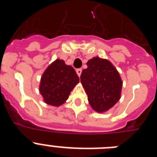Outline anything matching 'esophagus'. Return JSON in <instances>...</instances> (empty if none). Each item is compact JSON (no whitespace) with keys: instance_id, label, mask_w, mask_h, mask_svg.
Returning <instances> with one entry per match:
<instances>
[{"instance_id":"1","label":"esophagus","mask_w":157,"mask_h":157,"mask_svg":"<svg viewBox=\"0 0 157 157\" xmlns=\"http://www.w3.org/2000/svg\"><path fill=\"white\" fill-rule=\"evenodd\" d=\"M76 72H77V75H78V77H80V75H81L82 74V69L81 68H78L76 70Z\"/></svg>"}]
</instances>
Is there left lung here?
I'll return each instance as SVG.
<instances>
[{
    "label": "left lung",
    "instance_id": "1",
    "mask_svg": "<svg viewBox=\"0 0 157 157\" xmlns=\"http://www.w3.org/2000/svg\"><path fill=\"white\" fill-rule=\"evenodd\" d=\"M80 79L88 96L89 104L99 113L112 109L121 97L123 81L109 59L95 56L89 59Z\"/></svg>",
    "mask_w": 157,
    "mask_h": 157
}]
</instances>
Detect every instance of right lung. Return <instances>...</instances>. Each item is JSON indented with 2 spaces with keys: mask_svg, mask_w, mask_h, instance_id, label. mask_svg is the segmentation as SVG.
I'll use <instances>...</instances> for the list:
<instances>
[{
  "mask_svg": "<svg viewBox=\"0 0 157 157\" xmlns=\"http://www.w3.org/2000/svg\"><path fill=\"white\" fill-rule=\"evenodd\" d=\"M79 82L75 69L64 60L56 59L43 72L39 92L47 105L59 107L68 99L72 90Z\"/></svg>",
  "mask_w": 157,
  "mask_h": 157,
  "instance_id": "1",
  "label": "right lung"
}]
</instances>
